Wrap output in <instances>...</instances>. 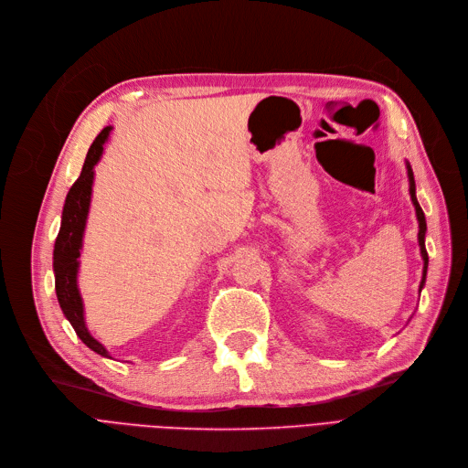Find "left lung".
<instances>
[{
    "mask_svg": "<svg viewBox=\"0 0 468 468\" xmlns=\"http://www.w3.org/2000/svg\"><path fill=\"white\" fill-rule=\"evenodd\" d=\"M406 167H408V179H410V196H411V202H413V207H415V215H417V222H419V234H417V239H419V248H420V257H422V278H420V283H419V293L422 285H425V280H427V269H429V253H427V248H425V234H427V218H425V213H422L419 202H417V196H415V179H413V169L410 165V162H406Z\"/></svg>",
    "mask_w": 468,
    "mask_h": 468,
    "instance_id": "1",
    "label": "left lung"
}]
</instances>
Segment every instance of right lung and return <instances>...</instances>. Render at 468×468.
Instances as JSON below:
<instances>
[{"label":"right lung","mask_w":468,"mask_h":468,"mask_svg":"<svg viewBox=\"0 0 468 468\" xmlns=\"http://www.w3.org/2000/svg\"><path fill=\"white\" fill-rule=\"evenodd\" d=\"M110 131H112V127H104L99 133L91 148L87 152L81 175L72 185L70 192L66 194V202H64L62 218H60V230L55 241V251H53L55 292H57L58 304L62 308V314L72 324L76 335L93 352L104 356V358H112V356L108 354L102 343H99L91 333H89L85 325L83 299L78 287V271H80V255L83 248L87 215H89V207H91L95 165L102 158L104 143L110 137Z\"/></svg>","instance_id":"1"}]
</instances>
